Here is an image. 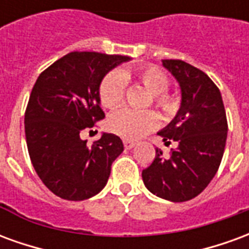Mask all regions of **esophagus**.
<instances>
[{
    "mask_svg": "<svg viewBox=\"0 0 249 249\" xmlns=\"http://www.w3.org/2000/svg\"><path fill=\"white\" fill-rule=\"evenodd\" d=\"M135 141H130V140H124V146L126 149H132L133 146H135Z\"/></svg>",
    "mask_w": 249,
    "mask_h": 249,
    "instance_id": "obj_1",
    "label": "esophagus"
}]
</instances>
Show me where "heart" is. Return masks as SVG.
Returning <instances> with one entry per match:
<instances>
[{
    "mask_svg": "<svg viewBox=\"0 0 249 249\" xmlns=\"http://www.w3.org/2000/svg\"><path fill=\"white\" fill-rule=\"evenodd\" d=\"M135 78L146 90L152 93V101L165 117H172L178 110V100L167 92L169 77L156 66H144L136 71H109L98 88V97L104 108L116 109L125 97L126 80ZM159 117L153 110H132L121 109L109 116L108 129L125 140H137L157 126Z\"/></svg>",
    "mask_w": 249,
    "mask_h": 249,
    "instance_id": "heart-1",
    "label": "heart"
}]
</instances>
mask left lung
Wrapping results in <instances>:
<instances>
[{"label":"left lung","instance_id":"8db88e82","mask_svg":"<svg viewBox=\"0 0 249 249\" xmlns=\"http://www.w3.org/2000/svg\"><path fill=\"white\" fill-rule=\"evenodd\" d=\"M162 66L178 80L181 105L159 135L178 145L168 157L156 148L155 160L142 171V181L153 195L181 203L203 192L217 172L228 124L219 88L203 71L181 60H162Z\"/></svg>","mask_w":249,"mask_h":249}]
</instances>
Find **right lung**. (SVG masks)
<instances>
[{
	"mask_svg": "<svg viewBox=\"0 0 249 249\" xmlns=\"http://www.w3.org/2000/svg\"><path fill=\"white\" fill-rule=\"evenodd\" d=\"M130 58L97 52H71L41 73L25 112L30 160L41 181L56 196L80 201L108 183L112 162L124 151L113 133L92 146L80 133L105 117L98 88L109 71Z\"/></svg>",
	"mask_w": 249,
	"mask_h": 249,
	"instance_id": "1",
	"label": "right lung"
}]
</instances>
